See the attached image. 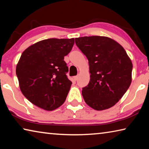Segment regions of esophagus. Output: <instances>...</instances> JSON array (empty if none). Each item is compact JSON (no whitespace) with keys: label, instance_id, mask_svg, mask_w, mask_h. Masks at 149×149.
Segmentation results:
<instances>
[{"label":"esophagus","instance_id":"1","mask_svg":"<svg viewBox=\"0 0 149 149\" xmlns=\"http://www.w3.org/2000/svg\"><path fill=\"white\" fill-rule=\"evenodd\" d=\"M73 78H74V81H77L78 79V76L77 75V76H74Z\"/></svg>","mask_w":149,"mask_h":149}]
</instances>
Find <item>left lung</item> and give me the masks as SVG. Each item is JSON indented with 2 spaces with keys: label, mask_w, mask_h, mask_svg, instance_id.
<instances>
[{
  "label": "left lung",
  "mask_w": 149,
  "mask_h": 149,
  "mask_svg": "<svg viewBox=\"0 0 149 149\" xmlns=\"http://www.w3.org/2000/svg\"><path fill=\"white\" fill-rule=\"evenodd\" d=\"M75 42L89 60L90 81L82 90L85 102L96 110L112 107L132 83L130 58L122 45L108 37H82Z\"/></svg>",
  "instance_id": "8db88e82"
}]
</instances>
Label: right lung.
<instances>
[{
  "mask_svg": "<svg viewBox=\"0 0 149 149\" xmlns=\"http://www.w3.org/2000/svg\"><path fill=\"white\" fill-rule=\"evenodd\" d=\"M74 44V38L45 39L22 54L16 70L19 89L35 106L51 111L64 102L72 82L64 59Z\"/></svg>",
  "mask_w": 149,
  "mask_h": 149,
  "instance_id": "obj_1",
  "label": "right lung"
}]
</instances>
